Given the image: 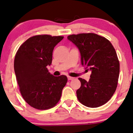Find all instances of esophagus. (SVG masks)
I'll list each match as a JSON object with an SVG mask.
<instances>
[{
	"label": "esophagus",
	"mask_w": 133,
	"mask_h": 133,
	"mask_svg": "<svg viewBox=\"0 0 133 133\" xmlns=\"http://www.w3.org/2000/svg\"><path fill=\"white\" fill-rule=\"evenodd\" d=\"M68 80H72V79H74V77H69V76H68Z\"/></svg>",
	"instance_id": "esophagus-1"
}]
</instances>
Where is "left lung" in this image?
Returning a JSON list of instances; mask_svg holds the SVG:
<instances>
[{"label": "left lung", "mask_w": 133, "mask_h": 133, "mask_svg": "<svg viewBox=\"0 0 133 133\" xmlns=\"http://www.w3.org/2000/svg\"><path fill=\"white\" fill-rule=\"evenodd\" d=\"M68 39L78 49L81 65L91 72L88 81L78 78L81 87L77 91L78 100L89 108L103 105L117 86L120 64L114 47L107 39L94 33L72 35Z\"/></svg>", "instance_id": "8db88e82"}]
</instances>
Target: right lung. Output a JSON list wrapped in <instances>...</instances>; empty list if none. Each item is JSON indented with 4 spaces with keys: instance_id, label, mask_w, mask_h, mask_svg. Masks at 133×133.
Wrapping results in <instances>:
<instances>
[{
    "instance_id": "right-lung-1",
    "label": "right lung",
    "mask_w": 133,
    "mask_h": 133,
    "mask_svg": "<svg viewBox=\"0 0 133 133\" xmlns=\"http://www.w3.org/2000/svg\"><path fill=\"white\" fill-rule=\"evenodd\" d=\"M63 38L47 35L32 36L16 55L14 69L19 90L25 101L34 108L50 109L61 98L68 78L54 76L47 66L52 64L54 47Z\"/></svg>"
}]
</instances>
